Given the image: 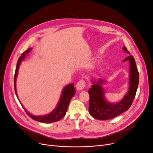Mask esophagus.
Returning <instances> with one entry per match:
<instances>
[{"label": "esophagus", "mask_w": 153, "mask_h": 153, "mask_svg": "<svg viewBox=\"0 0 153 153\" xmlns=\"http://www.w3.org/2000/svg\"><path fill=\"white\" fill-rule=\"evenodd\" d=\"M85 86H86V82L83 80V79L79 80L76 85V87L78 90H83Z\"/></svg>", "instance_id": "34e87169"}]
</instances>
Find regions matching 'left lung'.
Listing matches in <instances>:
<instances>
[{
    "mask_svg": "<svg viewBox=\"0 0 153 153\" xmlns=\"http://www.w3.org/2000/svg\"><path fill=\"white\" fill-rule=\"evenodd\" d=\"M123 50L129 53L125 46ZM126 61H129L130 62V86L128 93L120 102L114 104L105 100L104 91L101 86L103 82H104L102 79H100L96 83L93 82L94 85L88 90V92L90 95L88 112L94 118L102 120L111 119L127 111L131 106L138 87L139 75L134 58L132 56H129L124 62Z\"/></svg>",
    "mask_w": 153,
    "mask_h": 153,
    "instance_id": "obj_1",
    "label": "left lung"
}]
</instances>
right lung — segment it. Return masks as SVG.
Wrapping results in <instances>:
<instances>
[{"instance_id":"1","label":"right lung","mask_w":153,"mask_h":153,"mask_svg":"<svg viewBox=\"0 0 153 153\" xmlns=\"http://www.w3.org/2000/svg\"><path fill=\"white\" fill-rule=\"evenodd\" d=\"M30 51V49L29 48L27 50L24 51L21 54V56L19 58V59H18V61H17L16 68V71H15V75H14V90H15L16 96H17V93H16V77L17 75L18 70H19V67L21 63V61L23 60L24 59V58H25L26 54L28 52H29ZM75 92H76V91L74 88V85L71 83V84L67 85L66 87H65L63 88L62 97H61V99L59 100L58 105L57 107L56 108V109H54L51 113L49 114L46 115H45V116L33 115L30 114H29L27 111H26V110L25 108H24V109L25 110V111L27 113V114L33 120L40 122V123H54V122H56V121L59 120L60 119H62L65 115L66 112L67 111V109H68L70 101L71 99L73 96L75 95Z\"/></svg>"}]
</instances>
